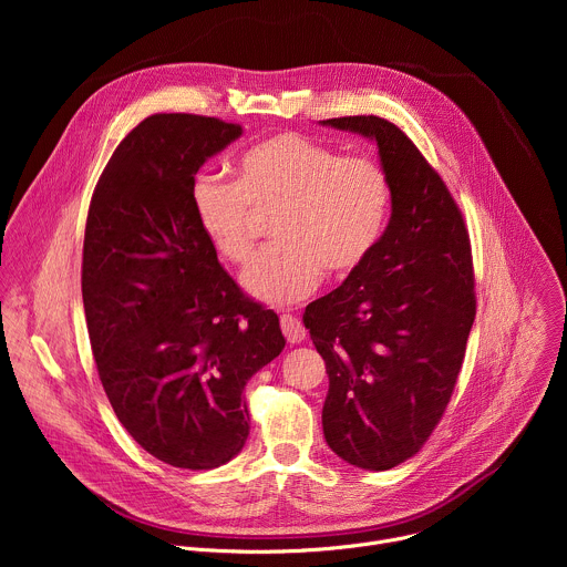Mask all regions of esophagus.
<instances>
[{"label": "esophagus", "instance_id": "1", "mask_svg": "<svg viewBox=\"0 0 567 567\" xmlns=\"http://www.w3.org/2000/svg\"><path fill=\"white\" fill-rule=\"evenodd\" d=\"M280 328H282V334L287 337L289 343H302L305 337H307V330H305L302 320H300L298 316L282 313V316H280Z\"/></svg>", "mask_w": 567, "mask_h": 567}]
</instances>
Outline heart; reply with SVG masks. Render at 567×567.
<instances>
[{
  "label": "heart",
  "instance_id": "obj_1",
  "mask_svg": "<svg viewBox=\"0 0 567 567\" xmlns=\"http://www.w3.org/2000/svg\"><path fill=\"white\" fill-rule=\"evenodd\" d=\"M190 199L199 228L233 265L251 260L260 217L278 213V241L249 267L245 287L262 302L293 305L318 289L326 269L346 276L372 256L392 188L379 161L289 132L241 154L235 182L199 175Z\"/></svg>",
  "mask_w": 567,
  "mask_h": 567
}]
</instances>
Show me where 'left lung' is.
I'll use <instances>...</instances> for the list:
<instances>
[{
	"mask_svg": "<svg viewBox=\"0 0 567 567\" xmlns=\"http://www.w3.org/2000/svg\"><path fill=\"white\" fill-rule=\"evenodd\" d=\"M322 125L377 141L392 188L372 256L302 313L330 377V449L385 471L426 444L457 383L475 318L471 241L444 179L394 123L343 116Z\"/></svg>",
	"mask_w": 567,
	"mask_h": 567,
	"instance_id": "8db88e82",
	"label": "left lung"
}]
</instances>
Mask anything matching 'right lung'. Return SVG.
<instances>
[{"label":"right lung","instance_id":"right-lung-1","mask_svg":"<svg viewBox=\"0 0 567 567\" xmlns=\"http://www.w3.org/2000/svg\"><path fill=\"white\" fill-rule=\"evenodd\" d=\"M241 134L199 114H152L94 188L83 302L96 370L125 431L156 460L206 471L249 437V379L285 348L274 309L221 269L190 188Z\"/></svg>","mask_w":567,"mask_h":567}]
</instances>
